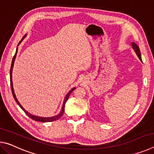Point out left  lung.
<instances>
[{"label":"left lung","mask_w":154,"mask_h":154,"mask_svg":"<svg viewBox=\"0 0 154 154\" xmlns=\"http://www.w3.org/2000/svg\"><path fill=\"white\" fill-rule=\"evenodd\" d=\"M132 48L134 49V51H135V52H136L137 56L139 57V58L140 59V60L142 61L141 55H140V49L139 48V46H138L136 43H134L133 42V43H132Z\"/></svg>","instance_id":"1"}]
</instances>
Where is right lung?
Returning <instances> with one entry per match:
<instances>
[{
  "instance_id": "add662e5",
  "label": "right lung",
  "mask_w": 154,
  "mask_h": 154,
  "mask_svg": "<svg viewBox=\"0 0 154 154\" xmlns=\"http://www.w3.org/2000/svg\"><path fill=\"white\" fill-rule=\"evenodd\" d=\"M26 35L24 36V37L22 38V39L20 41V43H18V45H20V43L22 42V41L24 39V38L25 37V36ZM17 45V46H18ZM17 49H18V48H17L16 49V51H15V55L14 56V58H13V60H12V62H11V69H10V82H11V90H12V94H13V96H14V98L15 99V100L16 101V103L18 105L20 106V107L22 109L23 111H24L26 113L27 116L29 117V118H30L31 119H32L33 120L35 121H37V122H53V121H56L57 120V119H58L61 118V117L62 116V115H63L64 113V105L65 104H66V102L68 100V98H69L70 94H71V93L73 91L75 88H72V89L69 91V92L67 94L66 97H65L64 100V103H63V105H62V110L60 112V113L56 115V116H53V117H51V118H42V117H38V116H33V115L30 114V113H28V111H26L25 110V109H24V107L22 106V105L19 103V101L17 100V99L16 98V96H15V92H14V87H13V82H12V71H13V67H14V61H15V57H16V55H17Z\"/></svg>"
}]
</instances>
